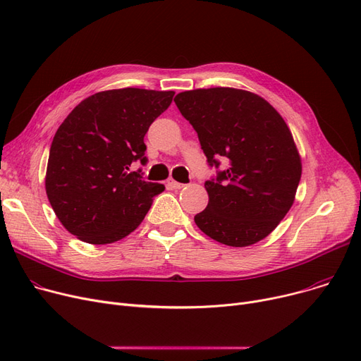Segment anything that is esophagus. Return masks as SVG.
I'll return each mask as SVG.
<instances>
[{
  "label": "esophagus",
  "instance_id": "1",
  "mask_svg": "<svg viewBox=\"0 0 361 361\" xmlns=\"http://www.w3.org/2000/svg\"><path fill=\"white\" fill-rule=\"evenodd\" d=\"M166 187L171 188V190H177V188H183L184 184H181V183L173 180V178H169V180L166 181Z\"/></svg>",
  "mask_w": 361,
  "mask_h": 361
}]
</instances>
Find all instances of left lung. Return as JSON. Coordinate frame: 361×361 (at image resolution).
Masks as SVG:
<instances>
[{
  "label": "left lung",
  "mask_w": 361,
  "mask_h": 361,
  "mask_svg": "<svg viewBox=\"0 0 361 361\" xmlns=\"http://www.w3.org/2000/svg\"><path fill=\"white\" fill-rule=\"evenodd\" d=\"M174 102L196 130L207 164H228L204 183L209 203L196 225L233 247L268 237L293 206L301 178L287 123L259 94L234 87L185 90Z\"/></svg>",
  "instance_id": "8db88e82"
}]
</instances>
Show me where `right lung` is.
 Here are the masks:
<instances>
[{
	"mask_svg": "<svg viewBox=\"0 0 361 361\" xmlns=\"http://www.w3.org/2000/svg\"><path fill=\"white\" fill-rule=\"evenodd\" d=\"M173 90L124 87L92 94L56 130L45 188L64 228L89 244H109L135 231L165 190L130 171L146 162L150 124L173 102Z\"/></svg>",
	"mask_w": 361,
	"mask_h": 361,
	"instance_id": "add662e5",
	"label": "right lung"
}]
</instances>
